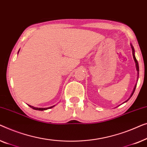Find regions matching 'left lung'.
<instances>
[{"label":"left lung","instance_id":"left-lung-1","mask_svg":"<svg viewBox=\"0 0 147 147\" xmlns=\"http://www.w3.org/2000/svg\"><path fill=\"white\" fill-rule=\"evenodd\" d=\"M131 47H132V51H133V55L134 60H135V63H136V70H137V71H138V74H139V73H138V72H139V67H138V63L137 60L136 59V57H135V50H134V48H133V45H131ZM136 86H135V88H134L133 92V93H132L131 97L132 96H133V93H134V92H135V88H136ZM127 101H125V102H127Z\"/></svg>","mask_w":147,"mask_h":147}]
</instances>
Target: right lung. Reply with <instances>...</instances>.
<instances>
[{"instance_id":"add662e5","label":"right lung","mask_w":147,"mask_h":147,"mask_svg":"<svg viewBox=\"0 0 147 147\" xmlns=\"http://www.w3.org/2000/svg\"><path fill=\"white\" fill-rule=\"evenodd\" d=\"M28 106H29V107H30V108H32V109H34V110H37V111H45V110H47V109L53 108V107L54 106H55V105H54V106H53V107H49V108H36V107H32V106H30V105H28Z\"/></svg>"}]
</instances>
